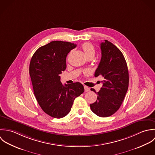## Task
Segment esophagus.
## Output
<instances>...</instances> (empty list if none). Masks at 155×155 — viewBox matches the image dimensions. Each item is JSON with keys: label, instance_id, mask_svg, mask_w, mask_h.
<instances>
[{"label": "esophagus", "instance_id": "obj_1", "mask_svg": "<svg viewBox=\"0 0 155 155\" xmlns=\"http://www.w3.org/2000/svg\"><path fill=\"white\" fill-rule=\"evenodd\" d=\"M84 91L86 92H89V91H90V89H89V87H88L87 86H84Z\"/></svg>", "mask_w": 155, "mask_h": 155}]
</instances>
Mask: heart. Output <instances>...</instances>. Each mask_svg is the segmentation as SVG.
I'll use <instances>...</instances> for the list:
<instances>
[{
    "label": "heart",
    "mask_w": 155,
    "mask_h": 155,
    "mask_svg": "<svg viewBox=\"0 0 155 155\" xmlns=\"http://www.w3.org/2000/svg\"><path fill=\"white\" fill-rule=\"evenodd\" d=\"M81 47H82V49H83V51L84 52L86 57L90 56H93V57L94 56L96 51H95L94 47L91 44H90L89 42L84 43L82 45Z\"/></svg>",
    "instance_id": "obj_1"
}]
</instances>
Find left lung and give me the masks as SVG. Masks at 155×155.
Here are the masks:
<instances>
[{
  "mask_svg": "<svg viewBox=\"0 0 155 155\" xmlns=\"http://www.w3.org/2000/svg\"><path fill=\"white\" fill-rule=\"evenodd\" d=\"M101 59L94 77L101 75L103 86L97 92V100L90 105L97 116L109 117L121 106L129 86L127 63L120 50L111 42L105 40L101 44ZM91 91L96 93L94 89Z\"/></svg>",
  "mask_w": 155,
  "mask_h": 155,
  "instance_id": "left-lung-1",
  "label": "left lung"
}]
</instances>
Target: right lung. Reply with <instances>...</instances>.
Here are the masks:
<instances>
[{"instance_id":"obj_1","label":"right lung","mask_w":155,"mask_h":155,"mask_svg":"<svg viewBox=\"0 0 155 155\" xmlns=\"http://www.w3.org/2000/svg\"><path fill=\"white\" fill-rule=\"evenodd\" d=\"M77 45L54 41L39 47L29 65L33 92L42 110L50 116L60 119L71 111L74 99L84 92L79 82L63 85L60 74L66 68V58Z\"/></svg>"}]
</instances>
